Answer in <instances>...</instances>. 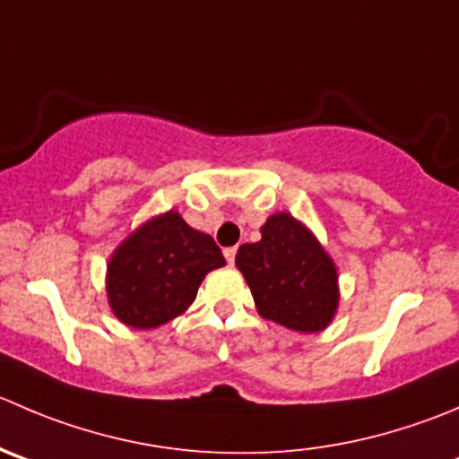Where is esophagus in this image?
I'll return each mask as SVG.
<instances>
[{"instance_id": "obj_1", "label": "esophagus", "mask_w": 459, "mask_h": 459, "mask_svg": "<svg viewBox=\"0 0 459 459\" xmlns=\"http://www.w3.org/2000/svg\"><path fill=\"white\" fill-rule=\"evenodd\" d=\"M235 255H238V247H229L224 248V257L229 260V264H233L235 262Z\"/></svg>"}]
</instances>
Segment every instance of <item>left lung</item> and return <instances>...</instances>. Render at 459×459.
Segmentation results:
<instances>
[{"label":"left lung","instance_id":"obj_1","mask_svg":"<svg viewBox=\"0 0 459 459\" xmlns=\"http://www.w3.org/2000/svg\"><path fill=\"white\" fill-rule=\"evenodd\" d=\"M260 233V242L242 244L235 255L257 314L293 332L327 329L341 300L332 255L291 212H273Z\"/></svg>","mask_w":459,"mask_h":459}]
</instances>
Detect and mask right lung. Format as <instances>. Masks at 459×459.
Returning <instances> with one entry per match:
<instances>
[{
  "instance_id": "right-lung-1",
  "label": "right lung",
  "mask_w": 459,
  "mask_h": 459,
  "mask_svg": "<svg viewBox=\"0 0 459 459\" xmlns=\"http://www.w3.org/2000/svg\"><path fill=\"white\" fill-rule=\"evenodd\" d=\"M224 264L211 235L186 224L179 211L161 212L114 248L105 273L107 302L127 327L154 329L186 314L202 280Z\"/></svg>"
}]
</instances>
